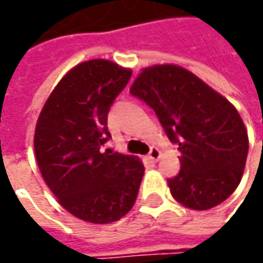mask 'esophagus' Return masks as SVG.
Returning a JSON list of instances; mask_svg holds the SVG:
<instances>
[{
	"label": "esophagus",
	"instance_id": "obj_1",
	"mask_svg": "<svg viewBox=\"0 0 263 263\" xmlns=\"http://www.w3.org/2000/svg\"><path fill=\"white\" fill-rule=\"evenodd\" d=\"M147 158H149L152 162H157L158 159L161 158V151H159L158 147H152V149L149 151V154H147Z\"/></svg>",
	"mask_w": 263,
	"mask_h": 263
}]
</instances>
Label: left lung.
<instances>
[{
    "label": "left lung",
    "mask_w": 263,
    "mask_h": 263,
    "mask_svg": "<svg viewBox=\"0 0 263 263\" xmlns=\"http://www.w3.org/2000/svg\"><path fill=\"white\" fill-rule=\"evenodd\" d=\"M130 93L154 108L181 170L167 183L180 205L206 211L237 189L249 152L248 130L226 96L177 64L142 68Z\"/></svg>",
    "instance_id": "8db88e82"
}]
</instances>
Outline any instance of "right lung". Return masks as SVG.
<instances>
[{
    "label": "right lung",
    "instance_id": "right-lung-1",
    "mask_svg": "<svg viewBox=\"0 0 263 263\" xmlns=\"http://www.w3.org/2000/svg\"><path fill=\"white\" fill-rule=\"evenodd\" d=\"M132 70L109 60H89L68 70L37 117L35 157L58 203L82 221L109 224L136 202L145 173L135 155L102 151L106 117Z\"/></svg>",
    "mask_w": 263,
    "mask_h": 263
}]
</instances>
